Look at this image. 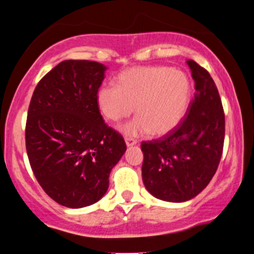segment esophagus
Here are the masks:
<instances>
[{"label": "esophagus", "instance_id": "34e87169", "mask_svg": "<svg viewBox=\"0 0 254 254\" xmlns=\"http://www.w3.org/2000/svg\"><path fill=\"white\" fill-rule=\"evenodd\" d=\"M125 143H127V147H130V145H135L137 141L133 138H130V137H125Z\"/></svg>", "mask_w": 254, "mask_h": 254}]
</instances>
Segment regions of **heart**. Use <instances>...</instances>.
Wrapping results in <instances>:
<instances>
[{
    "mask_svg": "<svg viewBox=\"0 0 254 254\" xmlns=\"http://www.w3.org/2000/svg\"><path fill=\"white\" fill-rule=\"evenodd\" d=\"M191 95L190 78L184 71L165 65L135 66L118 75L116 87H100L97 103L111 122L129 117L135 106L137 117L121 127L125 135L161 136L183 121Z\"/></svg>",
    "mask_w": 254,
    "mask_h": 254,
    "instance_id": "b5f03b06",
    "label": "heart"
}]
</instances>
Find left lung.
I'll return each mask as SVG.
<instances>
[{
    "mask_svg": "<svg viewBox=\"0 0 254 254\" xmlns=\"http://www.w3.org/2000/svg\"><path fill=\"white\" fill-rule=\"evenodd\" d=\"M194 80L186 117L161 138L142 142V179L157 199L180 203L206 188L216 173L224 142V113L216 84L205 69L188 61Z\"/></svg>",
    "mask_w": 254,
    "mask_h": 254,
    "instance_id": "1",
    "label": "left lung"
}]
</instances>
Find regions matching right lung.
<instances>
[{
    "label": "right lung",
    "instance_id": "obj_1",
    "mask_svg": "<svg viewBox=\"0 0 254 254\" xmlns=\"http://www.w3.org/2000/svg\"><path fill=\"white\" fill-rule=\"evenodd\" d=\"M106 69L93 61H63L39 81L28 107L26 150L32 171L48 196L66 208L103 198L111 170L127 150L98 107Z\"/></svg>",
    "mask_w": 254,
    "mask_h": 254
}]
</instances>
